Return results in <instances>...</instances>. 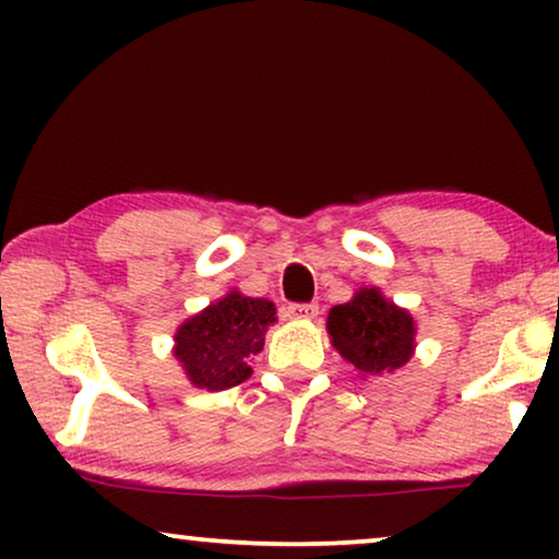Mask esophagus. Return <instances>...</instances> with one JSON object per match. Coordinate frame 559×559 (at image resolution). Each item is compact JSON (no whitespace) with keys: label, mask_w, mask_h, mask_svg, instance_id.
I'll return each mask as SVG.
<instances>
[{"label":"esophagus","mask_w":559,"mask_h":559,"mask_svg":"<svg viewBox=\"0 0 559 559\" xmlns=\"http://www.w3.org/2000/svg\"><path fill=\"white\" fill-rule=\"evenodd\" d=\"M318 305L316 302H293L287 305V316L295 318V320H310L318 316Z\"/></svg>","instance_id":"esophagus-1"}]
</instances>
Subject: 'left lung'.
Here are the masks:
<instances>
[{"instance_id":"left-lung-1","label":"left lung","mask_w":559,"mask_h":559,"mask_svg":"<svg viewBox=\"0 0 559 559\" xmlns=\"http://www.w3.org/2000/svg\"><path fill=\"white\" fill-rule=\"evenodd\" d=\"M415 333L409 312L377 287L358 289L354 300L328 312L331 343L361 377H381L407 364L415 354Z\"/></svg>"}]
</instances>
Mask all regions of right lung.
<instances>
[{
	"instance_id": "1",
	"label": "right lung",
	"mask_w": 559,
	"mask_h": 559,
	"mask_svg": "<svg viewBox=\"0 0 559 559\" xmlns=\"http://www.w3.org/2000/svg\"><path fill=\"white\" fill-rule=\"evenodd\" d=\"M274 302L231 289L218 302L188 318L175 333L173 356L190 384L205 392H224L251 377L249 358L264 348L274 320Z\"/></svg>"
}]
</instances>
